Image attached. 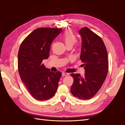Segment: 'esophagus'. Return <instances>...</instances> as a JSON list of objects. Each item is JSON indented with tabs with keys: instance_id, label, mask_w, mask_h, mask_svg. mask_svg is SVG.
Returning a JSON list of instances; mask_svg holds the SVG:
<instances>
[{
	"instance_id": "obj_1",
	"label": "esophagus",
	"mask_w": 125,
	"mask_h": 125,
	"mask_svg": "<svg viewBox=\"0 0 125 125\" xmlns=\"http://www.w3.org/2000/svg\"><path fill=\"white\" fill-rule=\"evenodd\" d=\"M69 74V73H67V72H63L62 73V76H68Z\"/></svg>"
}]
</instances>
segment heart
I'll use <instances>...</instances> for the list:
<instances>
[{"label": "heart", "mask_w": 125, "mask_h": 125, "mask_svg": "<svg viewBox=\"0 0 125 125\" xmlns=\"http://www.w3.org/2000/svg\"><path fill=\"white\" fill-rule=\"evenodd\" d=\"M62 39L66 45L69 44L73 45L76 41V37L71 30L66 31L63 34Z\"/></svg>", "instance_id": "heart-1"}]
</instances>
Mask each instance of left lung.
<instances>
[{
	"mask_svg": "<svg viewBox=\"0 0 125 125\" xmlns=\"http://www.w3.org/2000/svg\"><path fill=\"white\" fill-rule=\"evenodd\" d=\"M78 32L82 37L80 60L85 73H71L74 82L71 92L80 100H88L97 93L105 80L108 72V52L100 37L87 27Z\"/></svg>",
	"mask_w": 125,
	"mask_h": 125,
	"instance_id": "left-lung-1",
	"label": "left lung"
}]
</instances>
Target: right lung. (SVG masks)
<instances>
[{"mask_svg": "<svg viewBox=\"0 0 125 125\" xmlns=\"http://www.w3.org/2000/svg\"><path fill=\"white\" fill-rule=\"evenodd\" d=\"M62 29L40 28L20 45L17 61L20 78L30 94L38 100H47L55 94L62 73L52 72L42 63L47 59L52 42Z\"/></svg>", "mask_w": 125, "mask_h": 125, "instance_id": "right-lung-1", "label": "right lung"}]
</instances>
